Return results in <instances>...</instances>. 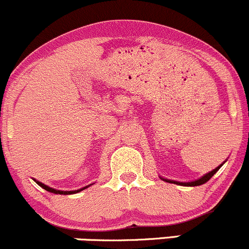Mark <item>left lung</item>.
Listing matches in <instances>:
<instances>
[{"instance_id": "1", "label": "left lung", "mask_w": 249, "mask_h": 249, "mask_svg": "<svg viewBox=\"0 0 249 249\" xmlns=\"http://www.w3.org/2000/svg\"><path fill=\"white\" fill-rule=\"evenodd\" d=\"M221 166H222V164L218 165L216 169H214V170H212V171H210V173L206 174V175H204V176L200 177V178L196 179V181H191V182H177V181H171V179L162 178V177H160V178H162L163 181H165V182L175 183V184H178V185H184V187H196V185H201V184H204V183H206V182H208L209 179L212 178V177L214 176V175L217 173L218 169H220Z\"/></svg>"}]
</instances>
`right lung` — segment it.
<instances>
[{"label": "right lung", "mask_w": 249, "mask_h": 249, "mask_svg": "<svg viewBox=\"0 0 249 249\" xmlns=\"http://www.w3.org/2000/svg\"><path fill=\"white\" fill-rule=\"evenodd\" d=\"M34 181L36 182L37 184H39L41 188H43V189H45V190L49 191V193H53V194H60V195H72V194H76V193H79V191H81V190L86 189V188L89 187V185H86V187L81 188V189H78V190H72V191H64V190H56V189H54V188H51V187H48V185H46V184H43V183H41V182H39V181H36V179H34Z\"/></svg>", "instance_id": "1"}]
</instances>
